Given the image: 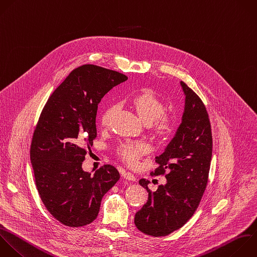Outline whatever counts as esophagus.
I'll return each mask as SVG.
<instances>
[{
    "instance_id": "34e87169",
    "label": "esophagus",
    "mask_w": 257,
    "mask_h": 257,
    "mask_svg": "<svg viewBox=\"0 0 257 257\" xmlns=\"http://www.w3.org/2000/svg\"><path fill=\"white\" fill-rule=\"evenodd\" d=\"M122 177H123V179H125L127 181H136V177L130 172H124L122 174Z\"/></svg>"
}]
</instances>
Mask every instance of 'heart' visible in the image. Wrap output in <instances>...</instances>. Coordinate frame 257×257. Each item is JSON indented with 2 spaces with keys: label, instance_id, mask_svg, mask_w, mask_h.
<instances>
[{
  "label": "heart",
  "instance_id": "b5f03b06",
  "mask_svg": "<svg viewBox=\"0 0 257 257\" xmlns=\"http://www.w3.org/2000/svg\"><path fill=\"white\" fill-rule=\"evenodd\" d=\"M128 103L142 122L149 125L152 135L156 139L164 141L172 135L174 131V118L164 113L165 104L152 90L144 89L140 91L130 99ZM115 109V106L112 105L104 110L101 116V124L103 126L109 125ZM149 152V146L142 142L124 143L117 150L120 159L131 166L136 165L139 159Z\"/></svg>",
  "mask_w": 257,
  "mask_h": 257
}]
</instances>
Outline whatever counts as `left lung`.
Here are the masks:
<instances>
[{
  "label": "left lung",
  "instance_id": "left-lung-1",
  "mask_svg": "<svg viewBox=\"0 0 257 257\" xmlns=\"http://www.w3.org/2000/svg\"><path fill=\"white\" fill-rule=\"evenodd\" d=\"M185 98L182 122L165 152L156 157L159 165L152 176L165 175L166 185L152 192L150 181L140 185L149 193L147 203L136 213L137 228L154 237L181 228L197 210L205 192L212 158L209 115L201 98L181 81Z\"/></svg>",
  "mask_w": 257,
  "mask_h": 257
}]
</instances>
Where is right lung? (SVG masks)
Masks as SVG:
<instances>
[{
    "label": "right lung",
    "mask_w": 257,
    "mask_h": 257,
    "mask_svg": "<svg viewBox=\"0 0 257 257\" xmlns=\"http://www.w3.org/2000/svg\"><path fill=\"white\" fill-rule=\"evenodd\" d=\"M126 79L100 66H79L53 91L40 114L30 149L35 183L46 209L66 226L93 222L102 197L119 180L111 165L91 175L82 170V162L96 138L98 103Z\"/></svg>",
    "instance_id": "obj_1"
}]
</instances>
